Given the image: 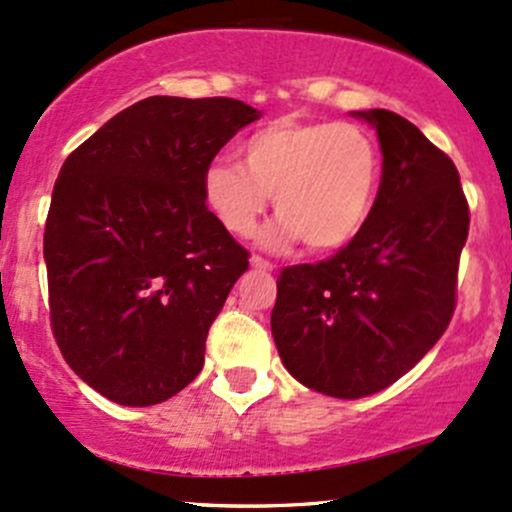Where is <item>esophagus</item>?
Wrapping results in <instances>:
<instances>
[{
    "instance_id": "esophagus-1",
    "label": "esophagus",
    "mask_w": 512,
    "mask_h": 512,
    "mask_svg": "<svg viewBox=\"0 0 512 512\" xmlns=\"http://www.w3.org/2000/svg\"><path fill=\"white\" fill-rule=\"evenodd\" d=\"M250 265L257 269V272H272L274 269V265L272 262H267V260H262V257H252L250 260Z\"/></svg>"
}]
</instances>
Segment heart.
Returning <instances> with one entry per match:
<instances>
[{"mask_svg": "<svg viewBox=\"0 0 512 512\" xmlns=\"http://www.w3.org/2000/svg\"><path fill=\"white\" fill-rule=\"evenodd\" d=\"M235 162L213 160L201 194L226 233H255L269 196L277 221L260 235L269 250L303 240L311 252H335L367 226L381 187V150L357 123L279 119L250 133Z\"/></svg>", "mask_w": 512, "mask_h": 512, "instance_id": "b5f03b06", "label": "heart"}]
</instances>
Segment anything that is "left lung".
Here are the masks:
<instances>
[{
	"label": "left lung",
	"mask_w": 512,
	"mask_h": 512,
	"mask_svg": "<svg viewBox=\"0 0 512 512\" xmlns=\"http://www.w3.org/2000/svg\"><path fill=\"white\" fill-rule=\"evenodd\" d=\"M379 136L381 187L362 233L277 279L272 338L286 372L333 398H364L411 372L447 330L469 235L454 162L411 121L352 111Z\"/></svg>",
	"instance_id": "8db88e82"
}]
</instances>
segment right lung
Instances as JSON below:
<instances>
[{
    "instance_id": "1",
    "label": "right lung",
    "mask_w": 512,
    "mask_h": 512,
    "mask_svg": "<svg viewBox=\"0 0 512 512\" xmlns=\"http://www.w3.org/2000/svg\"><path fill=\"white\" fill-rule=\"evenodd\" d=\"M262 111L238 99L148 97L65 160L43 257L65 362L121 406H155L204 367L206 335L247 252L201 194L218 150Z\"/></svg>"
}]
</instances>
